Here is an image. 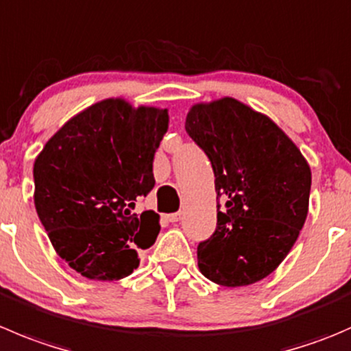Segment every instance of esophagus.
<instances>
[{"label":"esophagus","mask_w":351,"mask_h":351,"mask_svg":"<svg viewBox=\"0 0 351 351\" xmlns=\"http://www.w3.org/2000/svg\"><path fill=\"white\" fill-rule=\"evenodd\" d=\"M166 219H168L169 223H176V221L182 219V213H171V214H166Z\"/></svg>","instance_id":"obj_1"}]
</instances>
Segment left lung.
Returning a JSON list of instances; mask_svg holds the SVG:
<instances>
[{
  "label": "left lung",
  "instance_id": "obj_1",
  "mask_svg": "<svg viewBox=\"0 0 351 351\" xmlns=\"http://www.w3.org/2000/svg\"><path fill=\"white\" fill-rule=\"evenodd\" d=\"M186 134L206 152L216 180L217 226L197 247L199 269L221 287L269 276L307 219L311 166L266 114L223 97L190 108Z\"/></svg>",
  "mask_w": 351,
  "mask_h": 351
}]
</instances>
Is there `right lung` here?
<instances>
[{
	"label": "right lung",
	"mask_w": 351,
	"mask_h": 351,
	"mask_svg": "<svg viewBox=\"0 0 351 351\" xmlns=\"http://www.w3.org/2000/svg\"><path fill=\"white\" fill-rule=\"evenodd\" d=\"M168 110L104 99L66 121L34 162V204L54 250L82 276L114 281L158 238L154 210L135 202L154 186Z\"/></svg>",
	"instance_id": "1"
}]
</instances>
